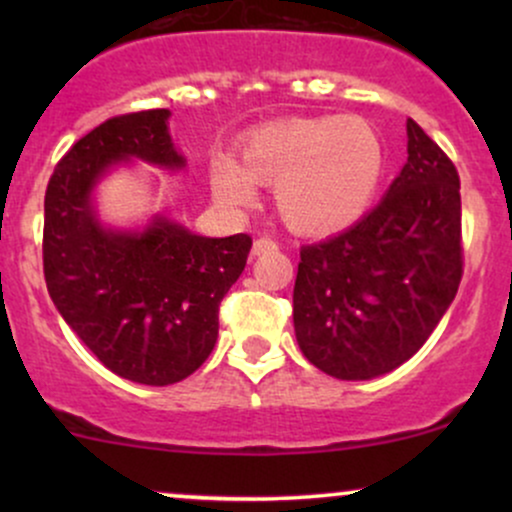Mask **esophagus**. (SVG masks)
Wrapping results in <instances>:
<instances>
[{"label":"esophagus","instance_id":"34e87169","mask_svg":"<svg viewBox=\"0 0 512 512\" xmlns=\"http://www.w3.org/2000/svg\"><path fill=\"white\" fill-rule=\"evenodd\" d=\"M274 250H279V243L267 236L257 238L255 243H252V255H267V252H274Z\"/></svg>","mask_w":512,"mask_h":512}]
</instances>
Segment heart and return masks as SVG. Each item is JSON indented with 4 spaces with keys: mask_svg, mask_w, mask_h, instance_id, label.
<instances>
[{
    "mask_svg": "<svg viewBox=\"0 0 512 512\" xmlns=\"http://www.w3.org/2000/svg\"><path fill=\"white\" fill-rule=\"evenodd\" d=\"M385 170L378 132L361 117H296L250 132L238 163L214 158L211 190L231 207H248L255 182L274 185V204L289 228L327 236L366 214Z\"/></svg>",
    "mask_w": 512,
    "mask_h": 512,
    "instance_id": "heart-1",
    "label": "heart"
}]
</instances>
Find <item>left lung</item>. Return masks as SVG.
<instances>
[{"label": "left lung", "mask_w": 512, "mask_h": 512, "mask_svg": "<svg viewBox=\"0 0 512 512\" xmlns=\"http://www.w3.org/2000/svg\"><path fill=\"white\" fill-rule=\"evenodd\" d=\"M407 139L378 207L301 248L293 327L303 356L332 378L370 380L409 361L460 286V175L414 120Z\"/></svg>", "instance_id": "obj_1"}]
</instances>
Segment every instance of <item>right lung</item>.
Masks as SVG:
<instances>
[{
    "mask_svg": "<svg viewBox=\"0 0 512 512\" xmlns=\"http://www.w3.org/2000/svg\"><path fill=\"white\" fill-rule=\"evenodd\" d=\"M170 110L110 117L81 137L45 192L43 269L50 298L105 368L142 385H173L207 361L219 305L243 274L252 238H207L158 214L139 231L98 219L93 190L127 161L185 168Z\"/></svg>",
    "mask_w": 512,
    "mask_h": 512,
    "instance_id": "obj_1",
    "label": "right lung"
}]
</instances>
